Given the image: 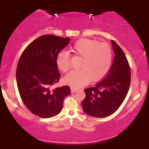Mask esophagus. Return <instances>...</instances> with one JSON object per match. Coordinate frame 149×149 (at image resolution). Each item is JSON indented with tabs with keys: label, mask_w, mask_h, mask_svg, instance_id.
<instances>
[{
	"label": "esophagus",
	"mask_w": 149,
	"mask_h": 149,
	"mask_svg": "<svg viewBox=\"0 0 149 149\" xmlns=\"http://www.w3.org/2000/svg\"><path fill=\"white\" fill-rule=\"evenodd\" d=\"M77 91V89H75V88H71V92L72 93H75V91Z\"/></svg>",
	"instance_id": "34e87169"
}]
</instances>
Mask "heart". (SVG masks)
Returning <instances> with one entry per match:
<instances>
[{"label": "heart", "mask_w": 149, "mask_h": 149, "mask_svg": "<svg viewBox=\"0 0 149 149\" xmlns=\"http://www.w3.org/2000/svg\"><path fill=\"white\" fill-rule=\"evenodd\" d=\"M71 51L83 58L80 65L81 70L72 71L64 77L65 83L72 88L81 87L90 81H99L109 71L112 52L107 43L81 39L74 44ZM56 61L58 68L63 72H67L70 67V57L67 52H59Z\"/></svg>", "instance_id": "heart-1"}]
</instances>
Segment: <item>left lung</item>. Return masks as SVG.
Returning a JSON list of instances; mask_svg holds the SVG:
<instances>
[{
    "instance_id": "8db88e82",
    "label": "left lung",
    "mask_w": 149,
    "mask_h": 149,
    "mask_svg": "<svg viewBox=\"0 0 149 149\" xmlns=\"http://www.w3.org/2000/svg\"><path fill=\"white\" fill-rule=\"evenodd\" d=\"M115 54L111 67L105 78L94 86L84 90L86 97L82 102L87 115L104 118L119 108L127 95L131 83V71L124 52L111 40Z\"/></svg>"
}]
</instances>
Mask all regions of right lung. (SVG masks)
Returning <instances> with one entry per match:
<instances>
[{"label":"right lung","mask_w":149,"mask_h":149,"mask_svg":"<svg viewBox=\"0 0 149 149\" xmlns=\"http://www.w3.org/2000/svg\"><path fill=\"white\" fill-rule=\"evenodd\" d=\"M70 38L43 35L34 40L22 54L16 78L24 105L41 118L53 117L61 112L64 99L70 88L63 86L52 90L61 76L56 56L68 45Z\"/></svg>","instance_id":"add662e5"}]
</instances>
